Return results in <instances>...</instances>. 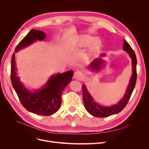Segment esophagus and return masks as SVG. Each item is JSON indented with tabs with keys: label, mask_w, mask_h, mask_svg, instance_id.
<instances>
[{
	"label": "esophagus",
	"mask_w": 149,
	"mask_h": 149,
	"mask_svg": "<svg viewBox=\"0 0 149 149\" xmlns=\"http://www.w3.org/2000/svg\"><path fill=\"white\" fill-rule=\"evenodd\" d=\"M83 76V74L81 73V71H76V72H74V79H76L78 80H80L81 79Z\"/></svg>",
	"instance_id": "obj_1"
}]
</instances>
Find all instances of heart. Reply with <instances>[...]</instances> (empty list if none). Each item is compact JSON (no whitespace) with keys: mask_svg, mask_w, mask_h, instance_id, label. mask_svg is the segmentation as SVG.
Masks as SVG:
<instances>
[{"mask_svg":"<svg viewBox=\"0 0 149 149\" xmlns=\"http://www.w3.org/2000/svg\"><path fill=\"white\" fill-rule=\"evenodd\" d=\"M76 43L79 48L88 47L89 55H94L100 50L102 43L101 40L90 34H83L78 36L76 39Z\"/></svg>","mask_w":149,"mask_h":149,"instance_id":"1","label":"heart"}]
</instances>
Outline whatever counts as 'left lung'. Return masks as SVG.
Listing matches in <instances>:
<instances>
[{
    "mask_svg": "<svg viewBox=\"0 0 149 149\" xmlns=\"http://www.w3.org/2000/svg\"><path fill=\"white\" fill-rule=\"evenodd\" d=\"M123 49L124 51L129 54V56L132 60V74L130 77L129 83L125 91L124 96L116 104L108 107L100 105L94 100L91 94L88 91L86 86L84 84L83 85V99L84 107L89 113L93 116L97 117V118H104V117H107L119 113L127 105L130 96H131L133 92L137 80V58L136 54H135L131 47L125 40H124ZM104 56H106L105 54H101L100 58L94 60L90 63L89 66V68L93 71L95 70L96 71H99V70H101L103 67L104 61L102 60L101 57Z\"/></svg>",
    "mask_w": 149,
    "mask_h": 149,
    "instance_id": "obj_1",
    "label": "left lung"
}]
</instances>
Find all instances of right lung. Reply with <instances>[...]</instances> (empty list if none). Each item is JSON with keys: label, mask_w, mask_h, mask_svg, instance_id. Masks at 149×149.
<instances>
[{"label": "right lung", "mask_w": 149, "mask_h": 149, "mask_svg": "<svg viewBox=\"0 0 149 149\" xmlns=\"http://www.w3.org/2000/svg\"><path fill=\"white\" fill-rule=\"evenodd\" d=\"M46 37L43 31L32 29L18 44L15 52L30 45L37 40L42 41ZM17 71L15 56L13 53L11 60L10 79L12 86L22 106L28 111L37 115L50 116L55 113L61 106L62 92L72 80L73 71L71 70L52 75L42 88L31 91L20 81Z\"/></svg>", "instance_id": "add662e5"}]
</instances>
